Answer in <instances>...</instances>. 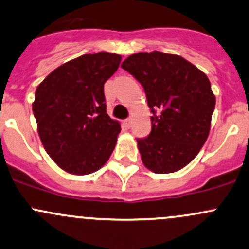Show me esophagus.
Wrapping results in <instances>:
<instances>
[{
    "instance_id": "1",
    "label": "esophagus",
    "mask_w": 249,
    "mask_h": 249,
    "mask_svg": "<svg viewBox=\"0 0 249 249\" xmlns=\"http://www.w3.org/2000/svg\"><path fill=\"white\" fill-rule=\"evenodd\" d=\"M124 125L126 127H130L131 126V119H125L124 120Z\"/></svg>"
}]
</instances>
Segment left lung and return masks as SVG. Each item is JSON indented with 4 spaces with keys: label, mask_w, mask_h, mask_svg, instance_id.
I'll use <instances>...</instances> for the list:
<instances>
[{
    "label": "left lung",
    "mask_w": 249,
    "mask_h": 249,
    "mask_svg": "<svg viewBox=\"0 0 249 249\" xmlns=\"http://www.w3.org/2000/svg\"><path fill=\"white\" fill-rule=\"evenodd\" d=\"M123 69L143 86L151 116L148 137L138 138L143 163L158 174L187 166L208 140L216 99L210 81L178 54H131Z\"/></svg>",
    "instance_id": "left-lung-1"
}]
</instances>
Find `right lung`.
<instances>
[{"label":"right lung","mask_w":249,"mask_h":249,"mask_svg":"<svg viewBox=\"0 0 249 249\" xmlns=\"http://www.w3.org/2000/svg\"><path fill=\"white\" fill-rule=\"evenodd\" d=\"M120 61L109 52L83 54L54 69L36 87L32 108L39 137L63 171L90 174L111 156L120 124L106 113L104 85Z\"/></svg>","instance_id":"add662e5"}]
</instances>
